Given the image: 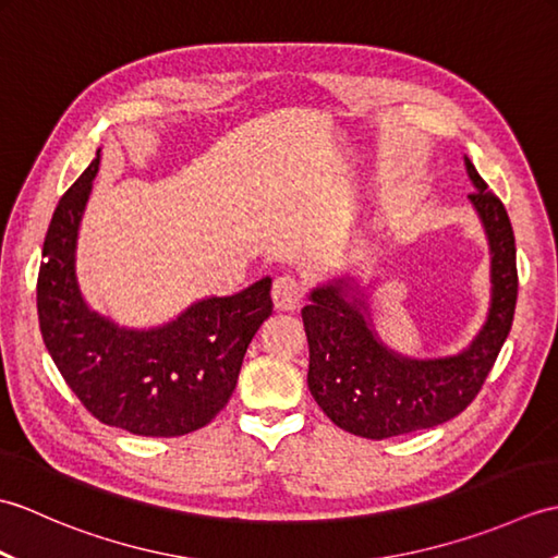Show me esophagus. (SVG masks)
<instances>
[{
  "mask_svg": "<svg viewBox=\"0 0 558 558\" xmlns=\"http://www.w3.org/2000/svg\"><path fill=\"white\" fill-rule=\"evenodd\" d=\"M270 298H272V304H276V310L294 312L304 300V288L294 276H278L276 282H272Z\"/></svg>",
  "mask_w": 558,
  "mask_h": 558,
  "instance_id": "esophagus-1",
  "label": "esophagus"
}]
</instances>
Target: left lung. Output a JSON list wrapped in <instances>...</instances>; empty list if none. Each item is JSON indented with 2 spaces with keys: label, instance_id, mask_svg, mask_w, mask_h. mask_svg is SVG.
<instances>
[{
  "label": "left lung",
  "instance_id": "left-lung-1",
  "mask_svg": "<svg viewBox=\"0 0 558 558\" xmlns=\"http://www.w3.org/2000/svg\"><path fill=\"white\" fill-rule=\"evenodd\" d=\"M475 194L470 204L489 246V310L465 348L441 357H410L378 338L369 288L360 276L338 272L310 290L302 310L310 340L314 400L340 429L364 438H390L453 420L465 410L499 357L518 300L515 236L504 204L465 156Z\"/></svg>",
  "mask_w": 558,
  "mask_h": 558
}]
</instances>
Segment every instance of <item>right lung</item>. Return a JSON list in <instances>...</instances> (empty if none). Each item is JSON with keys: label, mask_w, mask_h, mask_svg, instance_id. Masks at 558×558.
Masks as SVG:
<instances>
[{"label": "right lung", "mask_w": 558, "mask_h": 558, "mask_svg": "<svg viewBox=\"0 0 558 558\" xmlns=\"http://www.w3.org/2000/svg\"><path fill=\"white\" fill-rule=\"evenodd\" d=\"M98 170L100 148L47 228L38 276L45 348L102 424L136 436L196 432L228 405L248 342L272 314L270 276L228 298H201L148 328L93 310L78 282L76 246Z\"/></svg>", "instance_id": "1"}]
</instances>
